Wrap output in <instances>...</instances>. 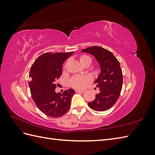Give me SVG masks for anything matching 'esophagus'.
Segmentation results:
<instances>
[{
  "mask_svg": "<svg viewBox=\"0 0 155 155\" xmlns=\"http://www.w3.org/2000/svg\"><path fill=\"white\" fill-rule=\"evenodd\" d=\"M75 92H76V93H83L84 92V91H83V90H79V89H76Z\"/></svg>",
  "mask_w": 155,
  "mask_h": 155,
  "instance_id": "obj_1",
  "label": "esophagus"
}]
</instances>
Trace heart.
I'll use <instances>...</instances> for the list:
<instances>
[{
  "label": "heart",
  "mask_w": 155,
  "mask_h": 155,
  "mask_svg": "<svg viewBox=\"0 0 155 155\" xmlns=\"http://www.w3.org/2000/svg\"><path fill=\"white\" fill-rule=\"evenodd\" d=\"M89 58L87 56H82L81 57V61L84 60L85 58ZM91 80V77L90 75H84V76H76L71 78V84L72 87L77 88H83L85 84L88 83Z\"/></svg>",
  "instance_id": "heart-1"
}]
</instances>
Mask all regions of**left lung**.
<instances>
[{
    "label": "left lung",
    "mask_w": 155,
    "mask_h": 155,
    "mask_svg": "<svg viewBox=\"0 0 155 155\" xmlns=\"http://www.w3.org/2000/svg\"><path fill=\"white\" fill-rule=\"evenodd\" d=\"M82 52L91 54L99 64L101 72L94 83L99 88V93L88 106L96 111H105L116 103L123 87V72L120 62L109 51L97 46L87 48Z\"/></svg>",
    "instance_id": "1"
}]
</instances>
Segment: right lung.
I'll use <instances>...</instances> for the list:
<instances>
[{
    "instance_id": "obj_1",
    "label": "right lung",
    "mask_w": 155,
    "mask_h": 155,
    "mask_svg": "<svg viewBox=\"0 0 155 155\" xmlns=\"http://www.w3.org/2000/svg\"><path fill=\"white\" fill-rule=\"evenodd\" d=\"M72 54L73 52H47L31 66L28 85L32 98L39 110L48 117H62L70 108L74 90L70 88L62 94L56 93L55 81L62 74L63 62Z\"/></svg>"
}]
</instances>
